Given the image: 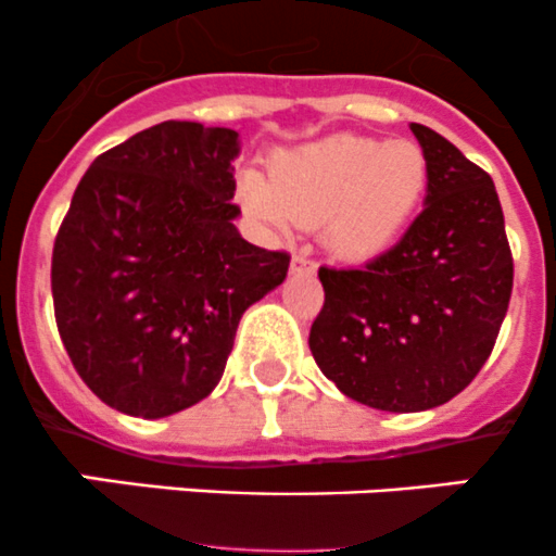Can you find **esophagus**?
<instances>
[{
	"label": "esophagus",
	"instance_id": "obj_1",
	"mask_svg": "<svg viewBox=\"0 0 556 556\" xmlns=\"http://www.w3.org/2000/svg\"><path fill=\"white\" fill-rule=\"evenodd\" d=\"M314 268H317V263H314L306 252L293 255V271H314Z\"/></svg>",
	"mask_w": 556,
	"mask_h": 556
}]
</instances>
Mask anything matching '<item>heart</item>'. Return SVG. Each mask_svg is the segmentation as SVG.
I'll list each match as a JSON object with an SVG mask.
<instances>
[{
	"label": "heart",
	"mask_w": 556,
	"mask_h": 556,
	"mask_svg": "<svg viewBox=\"0 0 556 556\" xmlns=\"http://www.w3.org/2000/svg\"><path fill=\"white\" fill-rule=\"evenodd\" d=\"M428 188V159L412 139L336 134L279 153L271 177L242 174L247 210L279 233L325 223V239L346 257L384 250L412 220Z\"/></svg>",
	"instance_id": "obj_1"
}]
</instances>
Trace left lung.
Returning <instances> with one entry per match:
<instances>
[{"label":"left lung","mask_w":556,"mask_h":556,"mask_svg":"<svg viewBox=\"0 0 556 556\" xmlns=\"http://www.w3.org/2000/svg\"><path fill=\"white\" fill-rule=\"evenodd\" d=\"M425 210L363 268H319L325 304L309 330L319 371L379 412L452 401L490 357L514 288L511 247L492 177L422 123Z\"/></svg>","instance_id":"left-lung-1"}]
</instances>
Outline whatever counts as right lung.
<instances>
[{"label": "right lung", "mask_w": 556, "mask_h": 556, "mask_svg": "<svg viewBox=\"0 0 556 556\" xmlns=\"http://www.w3.org/2000/svg\"><path fill=\"white\" fill-rule=\"evenodd\" d=\"M239 134L166 121L83 174L50 266L72 366L106 406L161 419L204 401L239 319L288 277L290 255L233 220Z\"/></svg>", "instance_id": "add662e5"}]
</instances>
